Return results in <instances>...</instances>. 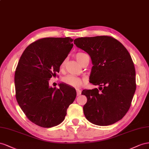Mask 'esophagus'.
<instances>
[{
  "label": "esophagus",
  "instance_id": "esophagus-1",
  "mask_svg": "<svg viewBox=\"0 0 149 149\" xmlns=\"http://www.w3.org/2000/svg\"><path fill=\"white\" fill-rule=\"evenodd\" d=\"M81 93H82L81 91L79 90V89H77V95L78 96L80 95H81Z\"/></svg>",
  "mask_w": 149,
  "mask_h": 149
}]
</instances>
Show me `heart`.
Returning a JSON list of instances; mask_svg holds the SVG:
<instances>
[{
  "label": "heart",
  "mask_w": 149,
  "mask_h": 149,
  "mask_svg": "<svg viewBox=\"0 0 149 149\" xmlns=\"http://www.w3.org/2000/svg\"><path fill=\"white\" fill-rule=\"evenodd\" d=\"M87 56H88L84 52H78L75 55V58L79 63H82L85 58H86ZM65 65V61H63L61 65V69H63V68L64 67ZM63 82L65 84H66L67 85H68V86L77 88V87H81L84 84V81L82 79L78 77L77 76L69 75L63 78Z\"/></svg>",
  "instance_id": "1"
}]
</instances>
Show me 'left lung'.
Instances as JSON below:
<instances>
[{"instance_id": "left-lung-1", "label": "left lung", "mask_w": 149, "mask_h": 149, "mask_svg": "<svg viewBox=\"0 0 149 149\" xmlns=\"http://www.w3.org/2000/svg\"><path fill=\"white\" fill-rule=\"evenodd\" d=\"M74 42L91 56L93 65L90 82L99 86L101 91H82L87 98L83 107L85 116L101 126L121 120L130 109L136 89L135 67L128 50L111 36L80 37Z\"/></svg>"}]
</instances>
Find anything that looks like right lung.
<instances>
[{"mask_svg": "<svg viewBox=\"0 0 149 149\" xmlns=\"http://www.w3.org/2000/svg\"><path fill=\"white\" fill-rule=\"evenodd\" d=\"M72 41L70 37L37 40L25 49L17 66V101L28 119L40 127L50 128L60 124L76 97L75 89L68 85L61 84L57 88L49 84L73 47Z\"/></svg>", "mask_w": 149, "mask_h": 149, "instance_id": "1", "label": "right lung"}]
</instances>
